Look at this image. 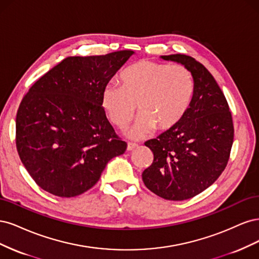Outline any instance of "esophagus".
Here are the masks:
<instances>
[{"mask_svg": "<svg viewBox=\"0 0 259 259\" xmlns=\"http://www.w3.org/2000/svg\"><path fill=\"white\" fill-rule=\"evenodd\" d=\"M136 147H138V144L131 143V142H129L128 145H127V151H132V149H135Z\"/></svg>", "mask_w": 259, "mask_h": 259, "instance_id": "esophagus-1", "label": "esophagus"}]
</instances>
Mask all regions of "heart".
<instances>
[{"mask_svg":"<svg viewBox=\"0 0 259 259\" xmlns=\"http://www.w3.org/2000/svg\"><path fill=\"white\" fill-rule=\"evenodd\" d=\"M121 88L104 87L101 104L110 121L124 128L135 117L136 106L142 115L128 131L141 139L156 128L168 131L185 117L195 95V80L184 65L141 60L120 74Z\"/></svg>","mask_w":259,"mask_h":259,"instance_id":"b5f03b06","label":"heart"}]
</instances>
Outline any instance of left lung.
<instances>
[{
	"mask_svg": "<svg viewBox=\"0 0 259 259\" xmlns=\"http://www.w3.org/2000/svg\"><path fill=\"white\" fill-rule=\"evenodd\" d=\"M181 63L195 80V95L185 117L145 145L153 163L142 173L145 186L165 200L182 201L210 187L225 170L233 142L227 100L205 66L186 55L161 56Z\"/></svg>",
	"mask_w": 259,
	"mask_h": 259,
	"instance_id": "1",
	"label": "left lung"
}]
</instances>
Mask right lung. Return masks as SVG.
I'll return each instance as SVG.
<instances>
[{
  "mask_svg": "<svg viewBox=\"0 0 259 259\" xmlns=\"http://www.w3.org/2000/svg\"><path fill=\"white\" fill-rule=\"evenodd\" d=\"M132 51L68 57L34 82L16 117V146L31 178L48 193L76 197L99 181L127 143L101 104L104 87Z\"/></svg>",
  "mask_w": 259,
  "mask_h": 259,
  "instance_id": "1",
  "label": "right lung"
}]
</instances>
